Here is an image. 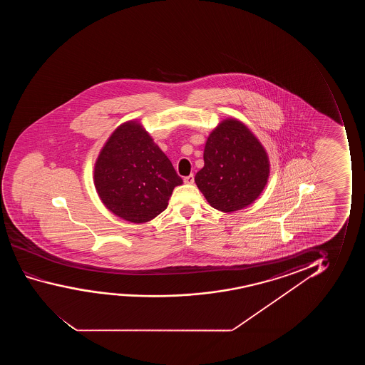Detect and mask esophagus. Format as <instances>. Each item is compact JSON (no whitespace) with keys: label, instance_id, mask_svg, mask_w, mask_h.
<instances>
[{"label":"esophagus","instance_id":"34e87169","mask_svg":"<svg viewBox=\"0 0 365 365\" xmlns=\"http://www.w3.org/2000/svg\"><path fill=\"white\" fill-rule=\"evenodd\" d=\"M185 185H193L195 183V175H190L185 177Z\"/></svg>","mask_w":365,"mask_h":365}]
</instances>
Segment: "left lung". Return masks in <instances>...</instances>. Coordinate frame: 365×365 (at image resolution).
Returning <instances> with one entry per match:
<instances>
[{"mask_svg":"<svg viewBox=\"0 0 365 365\" xmlns=\"http://www.w3.org/2000/svg\"><path fill=\"white\" fill-rule=\"evenodd\" d=\"M205 167L195 180L207 202L230 213L252 205L269 177V158L259 140L235 118L222 120L205 142Z\"/></svg>","mask_w":365,"mask_h":365,"instance_id":"left-lung-1","label":"left lung"}]
</instances>
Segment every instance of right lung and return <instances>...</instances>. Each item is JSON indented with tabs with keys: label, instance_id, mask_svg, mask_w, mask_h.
I'll return each mask as SVG.
<instances>
[{
	"label": "right lung",
	"instance_id": "1",
	"mask_svg": "<svg viewBox=\"0 0 365 365\" xmlns=\"http://www.w3.org/2000/svg\"><path fill=\"white\" fill-rule=\"evenodd\" d=\"M95 187L107 210L132 223H145L168 205L183 183L168 157L137 120L117 127L96 160Z\"/></svg>",
	"mask_w": 365,
	"mask_h": 365
}]
</instances>
